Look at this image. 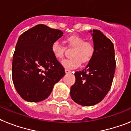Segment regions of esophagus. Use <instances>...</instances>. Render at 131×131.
<instances>
[{"label":"esophagus","instance_id":"34e87169","mask_svg":"<svg viewBox=\"0 0 131 131\" xmlns=\"http://www.w3.org/2000/svg\"><path fill=\"white\" fill-rule=\"evenodd\" d=\"M65 71H66V73H71V71L68 69H65Z\"/></svg>","mask_w":131,"mask_h":131}]
</instances>
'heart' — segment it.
<instances>
[{"label":"heart","instance_id":"heart-1","mask_svg":"<svg viewBox=\"0 0 131 131\" xmlns=\"http://www.w3.org/2000/svg\"><path fill=\"white\" fill-rule=\"evenodd\" d=\"M67 47L73 48L71 54L72 58L65 60L62 65L65 68L73 69L79 67L82 62L86 64L91 62L95 54V47L90 42H85L84 38L78 35H71L66 39ZM66 47L56 41L51 45V52L56 59L60 60L63 57Z\"/></svg>","mask_w":131,"mask_h":131}]
</instances>
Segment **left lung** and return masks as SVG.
<instances>
[{"label": "left lung", "instance_id": "left-lung-1", "mask_svg": "<svg viewBox=\"0 0 131 131\" xmlns=\"http://www.w3.org/2000/svg\"><path fill=\"white\" fill-rule=\"evenodd\" d=\"M90 32L92 33L95 54L85 69L75 72L76 81L70 91L73 100L83 106H94L105 98L112 86L116 66L112 41L98 30Z\"/></svg>", "mask_w": 131, "mask_h": 131}]
</instances>
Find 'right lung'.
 Instances as JSON below:
<instances>
[{"instance_id": "1", "label": "right lung", "mask_w": 131, "mask_h": 131, "mask_svg": "<svg viewBox=\"0 0 131 131\" xmlns=\"http://www.w3.org/2000/svg\"><path fill=\"white\" fill-rule=\"evenodd\" d=\"M61 30L39 24L21 35L14 52L12 76L16 91L25 100L48 98L65 75L64 68L53 56L51 45L63 36Z\"/></svg>"}]
</instances>
